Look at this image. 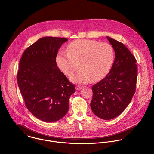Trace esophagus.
<instances>
[{
    "label": "esophagus",
    "mask_w": 154,
    "mask_h": 154,
    "mask_svg": "<svg viewBox=\"0 0 154 154\" xmlns=\"http://www.w3.org/2000/svg\"><path fill=\"white\" fill-rule=\"evenodd\" d=\"M83 88V86H76L75 89H76V90H77V91H79V90H81Z\"/></svg>",
    "instance_id": "1"
}]
</instances>
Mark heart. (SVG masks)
Masks as SVG:
<instances>
[{
  "label": "heart",
  "mask_w": 154,
  "mask_h": 154,
  "mask_svg": "<svg viewBox=\"0 0 154 154\" xmlns=\"http://www.w3.org/2000/svg\"><path fill=\"white\" fill-rule=\"evenodd\" d=\"M56 60L58 67L66 75L72 74L80 66L82 68L71 77V80L85 84L91 80H100L108 74L114 61V52L107 43L78 40L68 45L67 54H58Z\"/></svg>",
  "instance_id": "b5f03b06"
}]
</instances>
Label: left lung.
Listing matches in <instances>:
<instances>
[{
    "label": "left lung",
    "instance_id": "8db88e82",
    "mask_svg": "<svg viewBox=\"0 0 154 154\" xmlns=\"http://www.w3.org/2000/svg\"><path fill=\"white\" fill-rule=\"evenodd\" d=\"M106 38L116 58L106 76L93 86L91 107L96 116L108 120L120 115L131 102L136 91L137 68L134 57L124 44Z\"/></svg>",
    "mask_w": 154,
    "mask_h": 154
}]
</instances>
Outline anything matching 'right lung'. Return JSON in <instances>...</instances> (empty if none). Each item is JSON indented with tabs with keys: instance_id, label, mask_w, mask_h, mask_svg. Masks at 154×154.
I'll use <instances>...</instances> for the list:
<instances>
[{
	"instance_id": "add662e5",
	"label": "right lung",
	"mask_w": 154,
	"mask_h": 154,
	"mask_svg": "<svg viewBox=\"0 0 154 154\" xmlns=\"http://www.w3.org/2000/svg\"><path fill=\"white\" fill-rule=\"evenodd\" d=\"M66 38L44 37L24 52L17 74L18 87L27 109L45 122L60 120L69 109L75 86L58 68L56 58Z\"/></svg>"
}]
</instances>
